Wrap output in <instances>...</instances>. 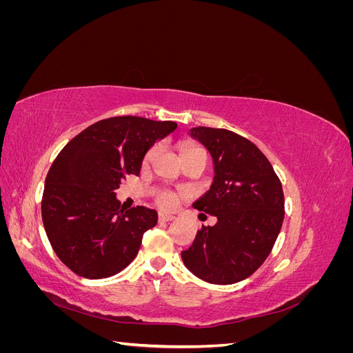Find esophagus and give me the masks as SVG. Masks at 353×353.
I'll use <instances>...</instances> for the list:
<instances>
[{
	"mask_svg": "<svg viewBox=\"0 0 353 353\" xmlns=\"http://www.w3.org/2000/svg\"><path fill=\"white\" fill-rule=\"evenodd\" d=\"M174 219H175V216L174 215H169V213H163V212L159 213V221L169 222V221H174Z\"/></svg>",
	"mask_w": 353,
	"mask_h": 353,
	"instance_id": "1",
	"label": "esophagus"
}]
</instances>
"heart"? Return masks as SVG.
Returning <instances> with one entry per match:
<instances>
[{"instance_id":"obj_1","label":"heart","mask_w":353,"mask_h":353,"mask_svg":"<svg viewBox=\"0 0 353 353\" xmlns=\"http://www.w3.org/2000/svg\"><path fill=\"white\" fill-rule=\"evenodd\" d=\"M157 150L159 148L157 147H152L150 150H148L147 153H145V156H144V165L147 166V165H150L153 160L156 159V156H157ZM197 150H203V148H200V147H194V145H191V147H187L185 150H184V154H188V153H193V152H197ZM157 203L162 208H166V209H170V208H175L176 206V203H178V196L175 194V193H172V191H165V193H162L160 194L159 197H157Z\"/></svg>"}]
</instances>
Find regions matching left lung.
I'll return each instance as SVG.
<instances>
[{"instance_id":"8db88e82","label":"left lung","mask_w":353,"mask_h":353,"mask_svg":"<svg viewBox=\"0 0 353 353\" xmlns=\"http://www.w3.org/2000/svg\"><path fill=\"white\" fill-rule=\"evenodd\" d=\"M191 138L213 160V183L193 206L216 216L181 253L200 280L234 284L250 276L268 258L284 219L283 185L270 160L248 138L228 130L197 126Z\"/></svg>"}]
</instances>
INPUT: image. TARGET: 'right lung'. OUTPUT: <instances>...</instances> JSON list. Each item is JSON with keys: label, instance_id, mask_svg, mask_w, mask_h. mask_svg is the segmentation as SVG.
Returning a JSON list of instances; mask_svg holds the SVG:
<instances>
[{"label": "right lung", "instance_id": "right-lung-1", "mask_svg": "<svg viewBox=\"0 0 353 353\" xmlns=\"http://www.w3.org/2000/svg\"><path fill=\"white\" fill-rule=\"evenodd\" d=\"M176 126L137 116L109 117L78 134L52 162L42 222L52 250L74 274L108 279L135 259L144 232L157 223V212L144 206L125 210L114 190L126 175H140L145 153Z\"/></svg>", "mask_w": 353, "mask_h": 353}]
</instances>
